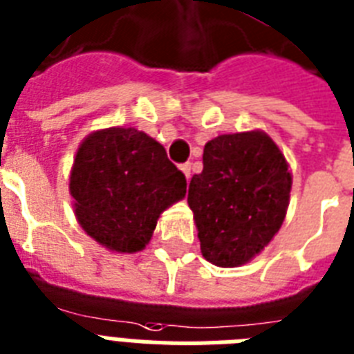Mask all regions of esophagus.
Returning a JSON list of instances; mask_svg holds the SVG:
<instances>
[{"label":"esophagus","instance_id":"34e87169","mask_svg":"<svg viewBox=\"0 0 354 354\" xmlns=\"http://www.w3.org/2000/svg\"><path fill=\"white\" fill-rule=\"evenodd\" d=\"M180 169H182V172L185 174L187 180H191V163H189V162L182 163V165H180Z\"/></svg>","mask_w":354,"mask_h":354}]
</instances>
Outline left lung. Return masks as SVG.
<instances>
[{
    "instance_id": "8db88e82",
    "label": "left lung",
    "mask_w": 354,
    "mask_h": 354,
    "mask_svg": "<svg viewBox=\"0 0 354 354\" xmlns=\"http://www.w3.org/2000/svg\"><path fill=\"white\" fill-rule=\"evenodd\" d=\"M291 172L266 132L222 134L203 149V171L189 183L202 254L218 267L254 258L281 227Z\"/></svg>"
}]
</instances>
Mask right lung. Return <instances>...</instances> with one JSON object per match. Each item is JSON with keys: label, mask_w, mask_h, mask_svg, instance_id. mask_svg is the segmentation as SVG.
I'll use <instances>...</instances> for the list:
<instances>
[{"label": "right lung", "mask_w": 354, "mask_h": 354, "mask_svg": "<svg viewBox=\"0 0 354 354\" xmlns=\"http://www.w3.org/2000/svg\"><path fill=\"white\" fill-rule=\"evenodd\" d=\"M185 192V174L165 149L134 127L97 131L77 149L71 174L77 222L111 251H142L160 214Z\"/></svg>", "instance_id": "right-lung-1"}]
</instances>
